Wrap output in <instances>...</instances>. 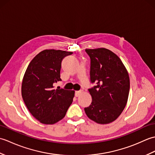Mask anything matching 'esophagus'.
I'll return each mask as SVG.
<instances>
[{
    "label": "esophagus",
    "instance_id": "obj_1",
    "mask_svg": "<svg viewBox=\"0 0 155 155\" xmlns=\"http://www.w3.org/2000/svg\"><path fill=\"white\" fill-rule=\"evenodd\" d=\"M81 91H75V93H74V95L76 97H78L79 95L81 94Z\"/></svg>",
    "mask_w": 155,
    "mask_h": 155
}]
</instances>
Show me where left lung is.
Wrapping results in <instances>:
<instances>
[{
    "mask_svg": "<svg viewBox=\"0 0 155 155\" xmlns=\"http://www.w3.org/2000/svg\"><path fill=\"white\" fill-rule=\"evenodd\" d=\"M91 59L90 81L96 85L88 89L92 97L84 108L87 117L98 124H108L120 116L126 106L130 79L117 54L104 48L85 50Z\"/></svg>",
    "mask_w": 155,
    "mask_h": 155,
    "instance_id": "8db88e82",
    "label": "left lung"
}]
</instances>
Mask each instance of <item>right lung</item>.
I'll list each match as a JSON object with an SVG mask.
<instances>
[{
  "label": "right lung",
  "instance_id": "obj_1",
  "mask_svg": "<svg viewBox=\"0 0 155 155\" xmlns=\"http://www.w3.org/2000/svg\"><path fill=\"white\" fill-rule=\"evenodd\" d=\"M72 52L45 50L28 64L22 83V97L31 114L42 124H52L62 119L73 101L74 91L54 89L61 81V62Z\"/></svg>",
  "mask_w": 155,
  "mask_h": 155
}]
</instances>
